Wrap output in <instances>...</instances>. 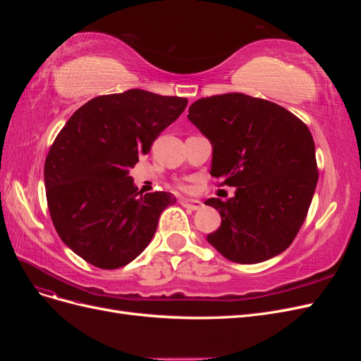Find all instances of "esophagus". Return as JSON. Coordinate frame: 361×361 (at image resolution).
Returning a JSON list of instances; mask_svg holds the SVG:
<instances>
[{
	"label": "esophagus",
	"instance_id": "1",
	"mask_svg": "<svg viewBox=\"0 0 361 361\" xmlns=\"http://www.w3.org/2000/svg\"><path fill=\"white\" fill-rule=\"evenodd\" d=\"M179 203H180L183 207H187V209H191V211H197V209H200V207L203 206L202 202L192 200V199H180Z\"/></svg>",
	"mask_w": 361,
	"mask_h": 361
}]
</instances>
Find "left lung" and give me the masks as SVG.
<instances>
[{"label":"left lung","mask_w":361,"mask_h":361,"mask_svg":"<svg viewBox=\"0 0 361 361\" xmlns=\"http://www.w3.org/2000/svg\"><path fill=\"white\" fill-rule=\"evenodd\" d=\"M188 120L211 141V176L236 188L227 202H204L221 215L207 243L236 264L283 253L318 183L309 128L286 108L244 93L202 97L190 106Z\"/></svg>","instance_id":"8db88e82"}]
</instances>
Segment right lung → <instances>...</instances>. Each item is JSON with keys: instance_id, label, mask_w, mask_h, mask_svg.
I'll list each match as a JSON object with an SVG mask.
<instances>
[{"instance_id": "1", "label": "right lung", "mask_w": 361, "mask_h": 361, "mask_svg": "<svg viewBox=\"0 0 361 361\" xmlns=\"http://www.w3.org/2000/svg\"><path fill=\"white\" fill-rule=\"evenodd\" d=\"M187 97L133 89L93 97L60 130L45 161L54 227L73 253L102 269L128 265L154 238L171 192L141 194L129 169L187 106Z\"/></svg>"}]
</instances>
